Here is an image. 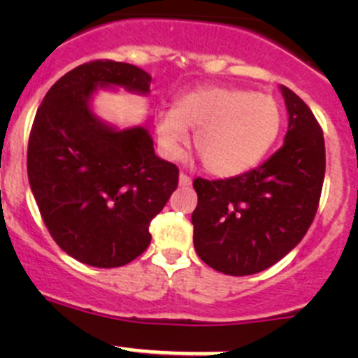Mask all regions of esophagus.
<instances>
[{"label": "esophagus", "mask_w": 358, "mask_h": 358, "mask_svg": "<svg viewBox=\"0 0 358 358\" xmlns=\"http://www.w3.org/2000/svg\"><path fill=\"white\" fill-rule=\"evenodd\" d=\"M178 183H180V187H189L190 183H192V178H190L189 175H185V173H180Z\"/></svg>", "instance_id": "esophagus-1"}]
</instances>
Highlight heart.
Here are the masks:
<instances>
[{"label": "heart", "instance_id": "b5f03b06", "mask_svg": "<svg viewBox=\"0 0 358 358\" xmlns=\"http://www.w3.org/2000/svg\"><path fill=\"white\" fill-rule=\"evenodd\" d=\"M282 126V107L272 95L243 88L209 86L187 93L175 109L161 112L156 133L162 152L175 159L194 129V147L216 176H234L252 168Z\"/></svg>", "mask_w": 358, "mask_h": 358}]
</instances>
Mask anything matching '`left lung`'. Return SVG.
<instances>
[{
	"label": "left lung",
	"instance_id": "obj_1",
	"mask_svg": "<svg viewBox=\"0 0 358 358\" xmlns=\"http://www.w3.org/2000/svg\"><path fill=\"white\" fill-rule=\"evenodd\" d=\"M289 126L262 166L225 180H194V248L227 275H251L287 255L315 218L326 173L324 133L310 107L280 86Z\"/></svg>",
	"mask_w": 358,
	"mask_h": 358
}]
</instances>
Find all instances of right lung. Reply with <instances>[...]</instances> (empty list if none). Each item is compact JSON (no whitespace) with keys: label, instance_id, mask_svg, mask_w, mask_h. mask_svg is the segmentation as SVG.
<instances>
[{"label":"right lung","instance_id":"right-lung-1","mask_svg":"<svg viewBox=\"0 0 358 358\" xmlns=\"http://www.w3.org/2000/svg\"><path fill=\"white\" fill-rule=\"evenodd\" d=\"M150 76L114 60L69 71L43 99L27 145V176L60 249L78 262L114 268L150 244L149 223L178 187L176 164L154 152L145 128L115 131L92 114L99 86L149 93Z\"/></svg>","mask_w":358,"mask_h":358}]
</instances>
